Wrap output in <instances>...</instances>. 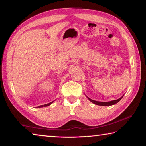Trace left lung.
<instances>
[{"instance_id": "obj_1", "label": "left lung", "mask_w": 146, "mask_h": 146, "mask_svg": "<svg viewBox=\"0 0 146 146\" xmlns=\"http://www.w3.org/2000/svg\"><path fill=\"white\" fill-rule=\"evenodd\" d=\"M123 97V95L122 97H121L120 98H118V99L117 100H111V101H110V102H99V101H96V100H94L91 99V98H89L88 97H87V98L89 99V100L91 101V102L95 104L96 105H98V106H112V105H114L115 104L118 103L119 101L122 99V97Z\"/></svg>"}]
</instances>
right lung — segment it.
<instances>
[{"instance_id":"1","label":"right lung","mask_w":146,"mask_h":146,"mask_svg":"<svg viewBox=\"0 0 146 146\" xmlns=\"http://www.w3.org/2000/svg\"><path fill=\"white\" fill-rule=\"evenodd\" d=\"M54 102V101H53V102H49V103H48V104H44V105H41V106H38L37 108H42V107H47V106H49V105H51V104H52L53 102Z\"/></svg>"}]
</instances>
